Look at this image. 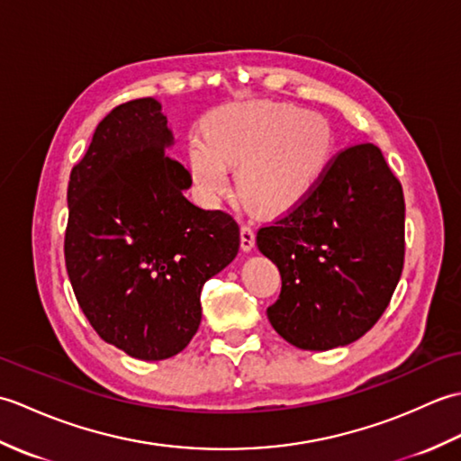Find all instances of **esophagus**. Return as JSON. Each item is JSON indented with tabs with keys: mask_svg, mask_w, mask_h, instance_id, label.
Masks as SVG:
<instances>
[{
	"mask_svg": "<svg viewBox=\"0 0 461 461\" xmlns=\"http://www.w3.org/2000/svg\"><path fill=\"white\" fill-rule=\"evenodd\" d=\"M253 248H256V231L251 225H241V249L251 251Z\"/></svg>",
	"mask_w": 461,
	"mask_h": 461,
	"instance_id": "34e87169",
	"label": "esophagus"
}]
</instances>
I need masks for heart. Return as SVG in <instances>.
<instances>
[{
	"instance_id": "b5f03b06",
	"label": "heart",
	"mask_w": 461,
	"mask_h": 461,
	"mask_svg": "<svg viewBox=\"0 0 461 461\" xmlns=\"http://www.w3.org/2000/svg\"><path fill=\"white\" fill-rule=\"evenodd\" d=\"M335 156V131L325 116L287 103H233L205 116L203 136L185 146V166L205 203L230 190V166L240 164L238 190L251 208L281 213L317 188Z\"/></svg>"
}]
</instances>
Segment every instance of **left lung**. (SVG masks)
<instances>
[{"instance_id": "obj_1", "label": "left lung", "mask_w": 461, "mask_h": 461, "mask_svg": "<svg viewBox=\"0 0 461 461\" xmlns=\"http://www.w3.org/2000/svg\"><path fill=\"white\" fill-rule=\"evenodd\" d=\"M256 241L281 273L271 327L303 350L350 345L375 327L402 276V185L378 146H350Z\"/></svg>"}]
</instances>
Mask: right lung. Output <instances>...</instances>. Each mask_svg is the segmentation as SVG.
I'll list each match as a JSON object with an SVG mask.
<instances>
[{"label": "right lung", "mask_w": 461, "mask_h": 461, "mask_svg": "<svg viewBox=\"0 0 461 461\" xmlns=\"http://www.w3.org/2000/svg\"><path fill=\"white\" fill-rule=\"evenodd\" d=\"M162 106L136 99L96 126L68 178L65 266L99 337L139 360L188 347L203 283L240 251L230 213L188 202L190 172L170 158Z\"/></svg>", "instance_id": "right-lung-1"}]
</instances>
